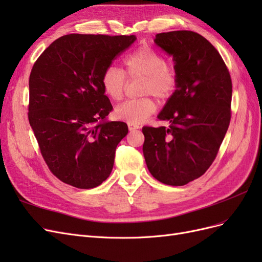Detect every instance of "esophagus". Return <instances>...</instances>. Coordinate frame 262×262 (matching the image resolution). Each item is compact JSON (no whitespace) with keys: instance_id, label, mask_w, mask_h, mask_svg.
<instances>
[{"instance_id":"obj_1","label":"esophagus","mask_w":262,"mask_h":262,"mask_svg":"<svg viewBox=\"0 0 262 262\" xmlns=\"http://www.w3.org/2000/svg\"><path fill=\"white\" fill-rule=\"evenodd\" d=\"M140 129V126L138 124H129V130L130 131H134V130H138Z\"/></svg>"}]
</instances>
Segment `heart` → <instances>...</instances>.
I'll return each mask as SVG.
<instances>
[{"label":"heart","instance_id":"1","mask_svg":"<svg viewBox=\"0 0 262 262\" xmlns=\"http://www.w3.org/2000/svg\"><path fill=\"white\" fill-rule=\"evenodd\" d=\"M123 71L108 67L100 76L101 89L113 100L123 97L126 78L142 77L141 94L153 95L158 100L169 99L178 85V73L172 64L166 62L162 53L152 47L143 46L126 54L122 60ZM156 110L152 97L126 100L115 109V116L129 124H139L145 121Z\"/></svg>","mask_w":262,"mask_h":262}]
</instances>
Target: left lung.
Returning <instances> with one entry per match:
<instances>
[{
	"label": "left lung",
	"instance_id": "obj_1",
	"mask_svg": "<svg viewBox=\"0 0 262 262\" xmlns=\"http://www.w3.org/2000/svg\"><path fill=\"white\" fill-rule=\"evenodd\" d=\"M155 43L172 55L178 85L157 116L169 126H143V154L158 181L184 186L215 160L231 121L232 80L219 51L190 30L157 34Z\"/></svg>",
	"mask_w": 262,
	"mask_h": 262
}]
</instances>
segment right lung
<instances>
[{
    "instance_id": "obj_1",
    "label": "right lung",
    "mask_w": 262,
    "mask_h": 262,
    "mask_svg": "<svg viewBox=\"0 0 262 262\" xmlns=\"http://www.w3.org/2000/svg\"><path fill=\"white\" fill-rule=\"evenodd\" d=\"M136 39L66 35L31 69L28 120L46 164L64 184L95 188L113 170L117 145L128 134V125L106 121L113 106L100 76Z\"/></svg>"
}]
</instances>
